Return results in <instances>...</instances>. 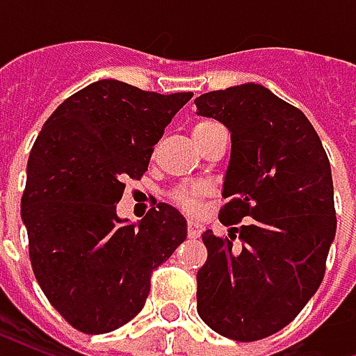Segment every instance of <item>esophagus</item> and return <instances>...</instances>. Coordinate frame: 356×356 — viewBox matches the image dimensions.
<instances>
[{
	"instance_id": "34e87169",
	"label": "esophagus",
	"mask_w": 356,
	"mask_h": 356,
	"mask_svg": "<svg viewBox=\"0 0 356 356\" xmlns=\"http://www.w3.org/2000/svg\"><path fill=\"white\" fill-rule=\"evenodd\" d=\"M186 232H188L191 238H200V234L204 232V227H202L200 223H196V221H188V225H186Z\"/></svg>"
}]
</instances>
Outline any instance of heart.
<instances>
[{"label":"heart","mask_w":356,"mask_h":356,"mask_svg":"<svg viewBox=\"0 0 356 356\" xmlns=\"http://www.w3.org/2000/svg\"><path fill=\"white\" fill-rule=\"evenodd\" d=\"M216 122L211 120H202V122H196L193 127V139L200 137L202 133H206L211 127H216ZM204 188L202 186H179L175 191H171V200L173 204H177L179 208L185 209V211H196L198 206H200L202 196H204Z\"/></svg>","instance_id":"1"}]
</instances>
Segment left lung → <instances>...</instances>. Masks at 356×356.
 <instances>
[{
    "label": "left lung",
    "mask_w": 356,
    "mask_h": 356,
    "mask_svg": "<svg viewBox=\"0 0 356 356\" xmlns=\"http://www.w3.org/2000/svg\"><path fill=\"white\" fill-rule=\"evenodd\" d=\"M194 104L231 131L219 221L241 240L202 234L196 309L221 336L263 339L288 326L324 278L336 236L330 160L305 114L263 86L209 91Z\"/></svg>",
    "instance_id": "8db88e82"
}]
</instances>
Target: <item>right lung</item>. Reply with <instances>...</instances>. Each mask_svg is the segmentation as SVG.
<instances>
[{
    "label": "right lung",
    "instance_id": "obj_1",
    "mask_svg": "<svg viewBox=\"0 0 356 356\" xmlns=\"http://www.w3.org/2000/svg\"><path fill=\"white\" fill-rule=\"evenodd\" d=\"M191 99L99 80L68 97L35 139L20 202L30 261L51 305L83 334L135 318L152 270L186 238L185 217L168 204L137 225L120 219L116 204Z\"/></svg>",
    "mask_w": 356,
    "mask_h": 356
}]
</instances>
